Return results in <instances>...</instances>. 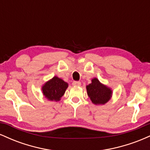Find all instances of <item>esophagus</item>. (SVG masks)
Wrapping results in <instances>:
<instances>
[{
  "instance_id": "obj_1",
  "label": "esophagus",
  "mask_w": 150,
  "mask_h": 150,
  "mask_svg": "<svg viewBox=\"0 0 150 150\" xmlns=\"http://www.w3.org/2000/svg\"><path fill=\"white\" fill-rule=\"evenodd\" d=\"M72 84H73V86H80L81 85V82H80V81H74Z\"/></svg>"
}]
</instances>
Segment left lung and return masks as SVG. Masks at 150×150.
<instances>
[{
    "instance_id": "1",
    "label": "left lung",
    "mask_w": 150,
    "mask_h": 150,
    "mask_svg": "<svg viewBox=\"0 0 150 150\" xmlns=\"http://www.w3.org/2000/svg\"><path fill=\"white\" fill-rule=\"evenodd\" d=\"M87 94L91 101L95 104H104L109 100L112 91L99 82L97 78L92 80V83L87 86Z\"/></svg>"
}]
</instances>
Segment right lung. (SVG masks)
Here are the masks:
<instances>
[{
	"label": "right lung",
	"instance_id": "right-lung-1",
	"mask_svg": "<svg viewBox=\"0 0 150 150\" xmlns=\"http://www.w3.org/2000/svg\"><path fill=\"white\" fill-rule=\"evenodd\" d=\"M68 86L67 82L58 77H54L43 86L42 91L49 100L58 101L63 97Z\"/></svg>",
	"mask_w": 150,
	"mask_h": 150
}]
</instances>
